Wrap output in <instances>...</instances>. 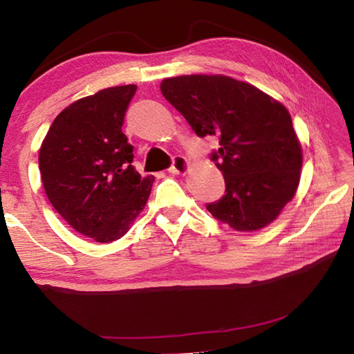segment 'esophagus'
Segmentation results:
<instances>
[{
  "label": "esophagus",
  "mask_w": 354,
  "mask_h": 354,
  "mask_svg": "<svg viewBox=\"0 0 354 354\" xmlns=\"http://www.w3.org/2000/svg\"><path fill=\"white\" fill-rule=\"evenodd\" d=\"M189 169H190V164L184 156H175L169 171L173 173V175H185V173L189 171Z\"/></svg>",
  "instance_id": "obj_1"
}]
</instances>
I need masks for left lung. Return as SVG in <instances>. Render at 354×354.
Instances as JSON below:
<instances>
[{
	"instance_id": "left-lung-1",
	"label": "left lung",
	"mask_w": 354,
	"mask_h": 354,
	"mask_svg": "<svg viewBox=\"0 0 354 354\" xmlns=\"http://www.w3.org/2000/svg\"><path fill=\"white\" fill-rule=\"evenodd\" d=\"M160 92L196 136L220 139L211 159L223 173L226 194L207 211L236 231L272 223L301 175V145L289 111L251 84L223 75L167 77Z\"/></svg>"
}]
</instances>
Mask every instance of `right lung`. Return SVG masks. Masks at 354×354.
Returning <instances> with one entry per match:
<instances>
[{"label": "right lung", "instance_id": "1", "mask_svg": "<svg viewBox=\"0 0 354 354\" xmlns=\"http://www.w3.org/2000/svg\"><path fill=\"white\" fill-rule=\"evenodd\" d=\"M136 91L128 84L75 101L55 118L40 147L48 200L73 230L100 243L127 234L154 181L131 165L133 145L122 133Z\"/></svg>", "mask_w": 354, "mask_h": 354}]
</instances>
